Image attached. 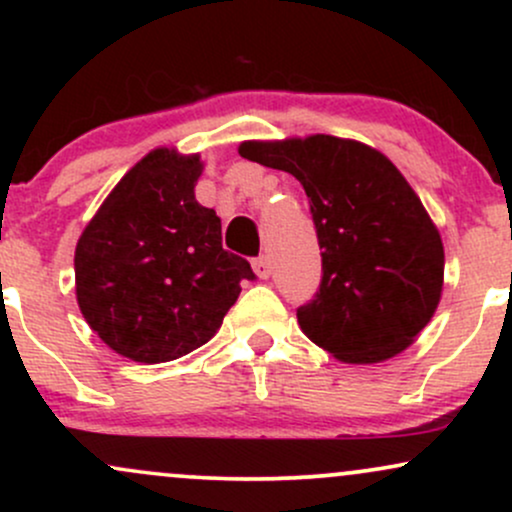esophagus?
<instances>
[{"label":"esophagus","mask_w":512,"mask_h":512,"mask_svg":"<svg viewBox=\"0 0 512 512\" xmlns=\"http://www.w3.org/2000/svg\"><path fill=\"white\" fill-rule=\"evenodd\" d=\"M252 269H255V274L260 276V279H267L269 274H272V260H269L267 255H260L252 260Z\"/></svg>","instance_id":"obj_1"}]
</instances>
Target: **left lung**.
Wrapping results in <instances>:
<instances>
[{
	"instance_id": "left-lung-1",
	"label": "left lung",
	"mask_w": 512,
	"mask_h": 512,
	"mask_svg": "<svg viewBox=\"0 0 512 512\" xmlns=\"http://www.w3.org/2000/svg\"><path fill=\"white\" fill-rule=\"evenodd\" d=\"M238 151L291 173L310 199L322 279L296 310L305 337L346 363L407 349L436 313L445 257L404 175L380 151L330 134Z\"/></svg>"
}]
</instances>
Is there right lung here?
Returning <instances> with one entry per match:
<instances>
[{
    "label": "right lung",
    "instance_id": "1",
    "mask_svg": "<svg viewBox=\"0 0 512 512\" xmlns=\"http://www.w3.org/2000/svg\"><path fill=\"white\" fill-rule=\"evenodd\" d=\"M199 156L156 149L117 182L76 243V301L117 354L166 363L214 337L255 281L223 250L221 219L195 199Z\"/></svg>",
    "mask_w": 512,
    "mask_h": 512
}]
</instances>
